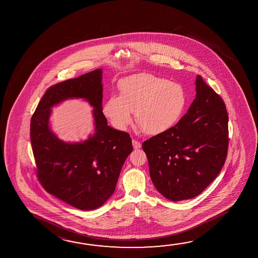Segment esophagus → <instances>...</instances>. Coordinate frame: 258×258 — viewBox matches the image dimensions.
<instances>
[{"instance_id":"1","label":"esophagus","mask_w":258,"mask_h":258,"mask_svg":"<svg viewBox=\"0 0 258 258\" xmlns=\"http://www.w3.org/2000/svg\"><path fill=\"white\" fill-rule=\"evenodd\" d=\"M132 145H133V148H135V149H139V148H141V143L139 142L138 140H132Z\"/></svg>"}]
</instances>
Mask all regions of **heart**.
I'll list each match as a JSON object with an SVG mask.
<instances>
[{"label":"heart","instance_id":"heart-1","mask_svg":"<svg viewBox=\"0 0 258 258\" xmlns=\"http://www.w3.org/2000/svg\"><path fill=\"white\" fill-rule=\"evenodd\" d=\"M119 96L110 95L103 112L118 128L136 120L146 133L158 135L174 127L185 110V92L182 85L149 74L127 76L118 84Z\"/></svg>","mask_w":258,"mask_h":258}]
</instances>
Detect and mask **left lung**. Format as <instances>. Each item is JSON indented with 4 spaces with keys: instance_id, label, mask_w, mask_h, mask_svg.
<instances>
[{
    "instance_id": "8db88e82",
    "label": "left lung",
    "mask_w": 258,
    "mask_h": 258,
    "mask_svg": "<svg viewBox=\"0 0 258 258\" xmlns=\"http://www.w3.org/2000/svg\"><path fill=\"white\" fill-rule=\"evenodd\" d=\"M196 97L179 122L142 144L156 190L172 202L195 198L227 158L228 116L219 94L196 77Z\"/></svg>"
}]
</instances>
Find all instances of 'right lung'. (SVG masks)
Listing matches in <instances>:
<instances>
[{
	"label": "right lung",
	"mask_w": 258,
	"mask_h": 258,
	"mask_svg": "<svg viewBox=\"0 0 258 258\" xmlns=\"http://www.w3.org/2000/svg\"><path fill=\"white\" fill-rule=\"evenodd\" d=\"M102 70L51 86L30 121V141L37 176L48 194L73 207L92 211L114 192L132 141L127 132L108 126L102 112ZM84 98L93 105L95 133L85 142L69 144L50 131V108L68 98Z\"/></svg>",
	"instance_id": "add662e5"
}]
</instances>
